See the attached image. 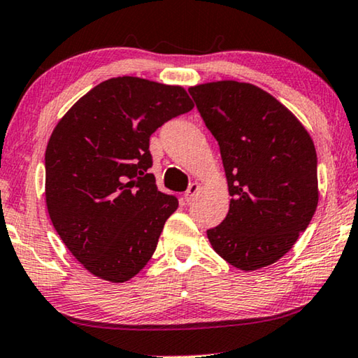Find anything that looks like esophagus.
Listing matches in <instances>:
<instances>
[{"mask_svg": "<svg viewBox=\"0 0 358 358\" xmlns=\"http://www.w3.org/2000/svg\"><path fill=\"white\" fill-rule=\"evenodd\" d=\"M199 189H201V185L197 183V181H194V183H191L188 191L185 192V201H186V202H191V201L196 197L197 192H199Z\"/></svg>", "mask_w": 358, "mask_h": 358, "instance_id": "esophagus-1", "label": "esophagus"}]
</instances>
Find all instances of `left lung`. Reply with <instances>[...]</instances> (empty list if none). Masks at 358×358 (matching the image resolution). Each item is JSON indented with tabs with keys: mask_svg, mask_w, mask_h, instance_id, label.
Wrapping results in <instances>:
<instances>
[{
	"mask_svg": "<svg viewBox=\"0 0 358 358\" xmlns=\"http://www.w3.org/2000/svg\"><path fill=\"white\" fill-rule=\"evenodd\" d=\"M189 94L218 141L231 196L229 212L207 231L208 241L241 271L274 264L319 203L314 141L285 105L250 83H203Z\"/></svg>",
	"mask_w": 358,
	"mask_h": 358,
	"instance_id": "obj_1",
	"label": "left lung"
}]
</instances>
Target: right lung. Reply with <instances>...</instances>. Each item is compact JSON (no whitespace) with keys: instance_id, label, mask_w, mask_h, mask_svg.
I'll list each match as a JSON object with an SVG mask.
<instances>
[{"instance_id":"1","label":"right lung","mask_w":358,"mask_h":358,"mask_svg":"<svg viewBox=\"0 0 358 358\" xmlns=\"http://www.w3.org/2000/svg\"><path fill=\"white\" fill-rule=\"evenodd\" d=\"M194 103L181 86L106 79L57 122L46 148V206L57 234L90 274L124 283L156 250L177 197L157 189L150 137Z\"/></svg>"}]
</instances>
